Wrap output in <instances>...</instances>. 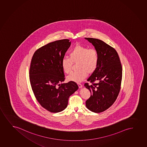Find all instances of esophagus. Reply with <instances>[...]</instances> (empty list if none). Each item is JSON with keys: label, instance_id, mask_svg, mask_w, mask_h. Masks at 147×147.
I'll return each mask as SVG.
<instances>
[{"label": "esophagus", "instance_id": "34e87169", "mask_svg": "<svg viewBox=\"0 0 147 147\" xmlns=\"http://www.w3.org/2000/svg\"><path fill=\"white\" fill-rule=\"evenodd\" d=\"M78 85L79 88H81L82 87V84H80V83H78Z\"/></svg>", "mask_w": 147, "mask_h": 147}]
</instances>
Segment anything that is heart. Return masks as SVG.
<instances>
[{
  "label": "heart",
  "instance_id": "obj_1",
  "mask_svg": "<svg viewBox=\"0 0 147 147\" xmlns=\"http://www.w3.org/2000/svg\"><path fill=\"white\" fill-rule=\"evenodd\" d=\"M69 58H63L61 60V66L65 73L70 72L73 62L77 63L78 69L72 72L67 76L69 81L80 82L87 76V73L91 74L97 67L99 55L96 50L77 45L71 50L69 54Z\"/></svg>",
  "mask_w": 147,
  "mask_h": 147
}]
</instances>
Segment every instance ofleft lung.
<instances>
[{"label": "left lung", "mask_w": 147, "mask_h": 147, "mask_svg": "<svg viewBox=\"0 0 147 147\" xmlns=\"http://www.w3.org/2000/svg\"><path fill=\"white\" fill-rule=\"evenodd\" d=\"M85 39L94 46L99 55L97 67L87 79L92 84H84L91 93L86 101V107L93 112H102L113 104L118 96L122 81V65L114 48L98 39ZM95 81L98 83L94 84Z\"/></svg>", "instance_id": "obj_1"}]
</instances>
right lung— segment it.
I'll return each mask as SVG.
<instances>
[{"label":"right lung","instance_id":"add662e5","mask_svg":"<svg viewBox=\"0 0 147 147\" xmlns=\"http://www.w3.org/2000/svg\"><path fill=\"white\" fill-rule=\"evenodd\" d=\"M71 44L69 39L51 42L37 50L31 59L29 70L31 88L38 102L50 112L64 110L69 97L78 89L73 81L63 83L65 76L61 60Z\"/></svg>","mask_w":147,"mask_h":147}]
</instances>
